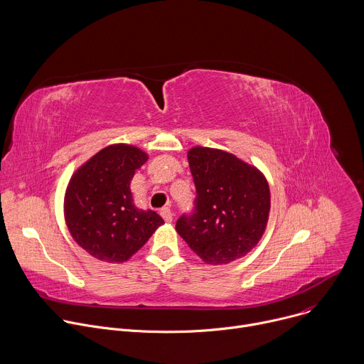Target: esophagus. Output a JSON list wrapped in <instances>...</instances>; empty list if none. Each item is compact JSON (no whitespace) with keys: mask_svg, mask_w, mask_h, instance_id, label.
<instances>
[{"mask_svg":"<svg viewBox=\"0 0 364 364\" xmlns=\"http://www.w3.org/2000/svg\"><path fill=\"white\" fill-rule=\"evenodd\" d=\"M160 215L163 216V219H164L167 223H171V222H173V213H171L170 207H164V209H161Z\"/></svg>","mask_w":364,"mask_h":364,"instance_id":"34e87169","label":"esophagus"}]
</instances>
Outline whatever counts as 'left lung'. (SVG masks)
Here are the masks:
<instances>
[{
  "mask_svg": "<svg viewBox=\"0 0 364 364\" xmlns=\"http://www.w3.org/2000/svg\"><path fill=\"white\" fill-rule=\"evenodd\" d=\"M187 159L197 197L194 213L177 220V233L207 265H225L246 256L268 225L267 177L218 148L193 146Z\"/></svg>",
  "mask_w": 364,
  "mask_h": 364,
  "instance_id": "obj_1",
  "label": "left lung"
}]
</instances>
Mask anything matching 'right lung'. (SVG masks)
Masks as SVG:
<instances>
[{"instance_id":"right-lung-1","label":"right lung","mask_w":364,"mask_h":364,"mask_svg":"<svg viewBox=\"0 0 364 364\" xmlns=\"http://www.w3.org/2000/svg\"><path fill=\"white\" fill-rule=\"evenodd\" d=\"M148 154L112 144L83 163L69 180L63 212L75 242L103 262L121 264L136 253L164 220L135 205L131 180Z\"/></svg>"}]
</instances>
